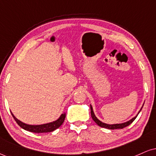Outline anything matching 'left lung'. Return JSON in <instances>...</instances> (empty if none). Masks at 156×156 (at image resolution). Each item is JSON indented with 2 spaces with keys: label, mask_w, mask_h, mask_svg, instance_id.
I'll return each instance as SVG.
<instances>
[{
  "label": "left lung",
  "mask_w": 156,
  "mask_h": 156,
  "mask_svg": "<svg viewBox=\"0 0 156 156\" xmlns=\"http://www.w3.org/2000/svg\"><path fill=\"white\" fill-rule=\"evenodd\" d=\"M144 105V104H143ZM142 105V107H143ZM142 107H141L140 110H139V112H138V114L136 115L135 116V117L132 118L131 119H130L129 121H127L125 122H123V123H119V124H112V125H109V124H106V123H104L103 122H101V120H99V119L97 118V117L95 116V114H94V111H93V108L92 106V105H90V108H91V116H92V118L93 120L94 121V122L96 123L97 125H99L100 127H102V128H107V129H111V130H115V129H122V128H125V127H127L128 126V125L131 124L135 120V119L136 118V117L138 116V114H139V112H141V110L142 109Z\"/></svg>",
  "instance_id": "left-lung-1"
}]
</instances>
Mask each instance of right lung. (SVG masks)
<instances>
[{
	"instance_id": "1",
	"label": "right lung",
	"mask_w": 156,
	"mask_h": 156,
	"mask_svg": "<svg viewBox=\"0 0 156 156\" xmlns=\"http://www.w3.org/2000/svg\"><path fill=\"white\" fill-rule=\"evenodd\" d=\"M12 117H14L16 122L19 125V126H20L23 129L28 130V131L33 132V133H48V132H52L53 130H55L57 128H58L61 125H62V123L64 122V119H65L66 114L63 113L60 115V117L56 119V120L51 122L45 123V124H42V125H28L26 124V123L23 122L19 119H17L14 114L12 113Z\"/></svg>"
}]
</instances>
